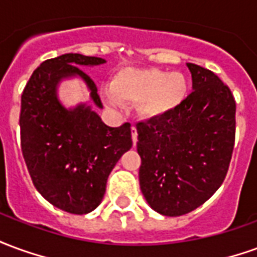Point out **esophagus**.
I'll use <instances>...</instances> for the list:
<instances>
[{"label":"esophagus","instance_id":"esophagus-1","mask_svg":"<svg viewBox=\"0 0 257 257\" xmlns=\"http://www.w3.org/2000/svg\"><path fill=\"white\" fill-rule=\"evenodd\" d=\"M132 140H134V145H136V142H138V131L135 128L134 125H132Z\"/></svg>","mask_w":257,"mask_h":257}]
</instances>
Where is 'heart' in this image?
Segmentation results:
<instances>
[{
	"label": "heart",
	"mask_w": 257,
	"mask_h": 257,
	"mask_svg": "<svg viewBox=\"0 0 257 257\" xmlns=\"http://www.w3.org/2000/svg\"><path fill=\"white\" fill-rule=\"evenodd\" d=\"M189 84L184 75L156 68H122L112 77L107 99L112 104L121 101H142V111L158 117L172 111L187 95Z\"/></svg>",
	"instance_id": "b5f03b06"
}]
</instances>
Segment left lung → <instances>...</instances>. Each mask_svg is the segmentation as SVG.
Returning a JSON list of instances; mask_svg holds the SVG:
<instances>
[{
    "mask_svg": "<svg viewBox=\"0 0 257 257\" xmlns=\"http://www.w3.org/2000/svg\"><path fill=\"white\" fill-rule=\"evenodd\" d=\"M194 90L172 111L136 123L140 190L158 213L182 216L213 195L235 142V100L213 71L187 63Z\"/></svg>",
    "mask_w": 257,
    "mask_h": 257,
    "instance_id": "8db88e82",
    "label": "left lung"
}]
</instances>
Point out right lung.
<instances>
[{
    "label": "right lung",
    "mask_w": 257,
    "mask_h": 257,
    "mask_svg": "<svg viewBox=\"0 0 257 257\" xmlns=\"http://www.w3.org/2000/svg\"><path fill=\"white\" fill-rule=\"evenodd\" d=\"M104 59L66 53L34 70L22 93L20 146L30 178L48 202L74 215L89 213L106 193L108 175L132 147L131 123L110 128L89 107L66 110L56 97L63 77L79 75L97 107H103L93 79L78 66Z\"/></svg>",
    "instance_id": "right-lung-1"
}]
</instances>
